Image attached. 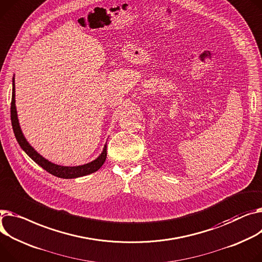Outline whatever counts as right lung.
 <instances>
[{"label":"right lung","mask_w":262,"mask_h":262,"mask_svg":"<svg viewBox=\"0 0 262 262\" xmlns=\"http://www.w3.org/2000/svg\"><path fill=\"white\" fill-rule=\"evenodd\" d=\"M14 81H13V86H12V98H11V106H10V118H11V124L13 128L14 136L16 138L17 143L20 144V146L23 148V150L30 157V158L38 163L42 168H44L46 171H48L51 175H54L59 178H64V179H72V178H77V177H82L86 176L89 173L97 171L103 163L105 162L106 159V145L104 146V149L102 154L98 157L96 160H94L91 163H87L81 166H61L57 165L49 162L45 158L38 154L36 150H34L29 143L26 141L25 137L23 136V133L21 130L20 124H19V120H17V115H16V110H15V100H14Z\"/></svg>","instance_id":"add662e5"}]
</instances>
